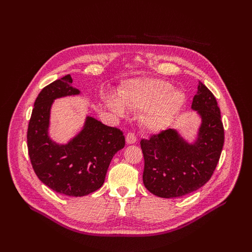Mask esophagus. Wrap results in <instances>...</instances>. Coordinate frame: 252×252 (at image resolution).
<instances>
[{
  "label": "esophagus",
  "mask_w": 252,
  "mask_h": 252,
  "mask_svg": "<svg viewBox=\"0 0 252 252\" xmlns=\"http://www.w3.org/2000/svg\"><path fill=\"white\" fill-rule=\"evenodd\" d=\"M126 142L127 144H134L136 142V136L132 132H128L126 134Z\"/></svg>",
  "instance_id": "esophagus-1"
}]
</instances>
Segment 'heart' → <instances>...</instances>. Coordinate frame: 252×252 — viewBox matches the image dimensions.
<instances>
[{
	"mask_svg": "<svg viewBox=\"0 0 252 252\" xmlns=\"http://www.w3.org/2000/svg\"><path fill=\"white\" fill-rule=\"evenodd\" d=\"M169 83L158 79H139L120 94V101L126 108L142 111L141 123L149 131L166 128L178 116L185 96L179 90H171ZM109 106L119 116H125L123 107L114 100Z\"/></svg>",
	"mask_w": 252,
	"mask_h": 252,
	"instance_id": "b5f03b06",
	"label": "heart"
}]
</instances>
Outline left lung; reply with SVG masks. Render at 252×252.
<instances>
[{"mask_svg": "<svg viewBox=\"0 0 252 252\" xmlns=\"http://www.w3.org/2000/svg\"><path fill=\"white\" fill-rule=\"evenodd\" d=\"M191 108L202 118L194 144H188L173 129L141 140L143 183L159 197L170 199L195 191L210 180L219 163L224 145L220 111L215 95L200 81Z\"/></svg>", "mask_w": 252, "mask_h": 252, "instance_id": "left-lung-1", "label": "left lung"}]
</instances>
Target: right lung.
Wrapping results in <instances>:
<instances>
[{
	"label": "right lung",
	"instance_id": "1",
	"mask_svg": "<svg viewBox=\"0 0 252 252\" xmlns=\"http://www.w3.org/2000/svg\"><path fill=\"white\" fill-rule=\"evenodd\" d=\"M70 74L45 86L34 102L27 130L28 155L37 178L55 191L83 196L95 191L105 181L113 156L125 146L120 129L88 117L83 130L66 145L48 136L49 112L55 98L79 94Z\"/></svg>",
	"mask_w": 252,
	"mask_h": 252
}]
</instances>
